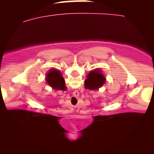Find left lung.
Listing matches in <instances>:
<instances>
[{
	"label": "left lung",
	"mask_w": 154,
	"mask_h": 154,
	"mask_svg": "<svg viewBox=\"0 0 154 154\" xmlns=\"http://www.w3.org/2000/svg\"><path fill=\"white\" fill-rule=\"evenodd\" d=\"M106 82V77H104L101 71L94 69L90 72L87 75V79L85 80V88L89 90H98Z\"/></svg>",
	"instance_id": "8db88e82"
}]
</instances>
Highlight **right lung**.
Returning a JSON list of instances; mask_svg holds the SVG:
<instances>
[{
  "mask_svg": "<svg viewBox=\"0 0 154 154\" xmlns=\"http://www.w3.org/2000/svg\"><path fill=\"white\" fill-rule=\"evenodd\" d=\"M46 82L51 88L55 90L65 91L66 89L64 79L63 78L60 71L56 69H51L48 72L46 75Z\"/></svg>",
  "mask_w": 154,
  "mask_h": 154,
  "instance_id": "right-lung-1",
  "label": "right lung"
}]
</instances>
